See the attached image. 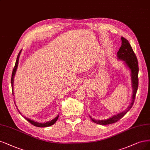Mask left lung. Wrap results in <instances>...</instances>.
I'll list each match as a JSON object with an SVG mask.
<instances>
[{"label": "left lung", "mask_w": 150, "mask_h": 150, "mask_svg": "<svg viewBox=\"0 0 150 150\" xmlns=\"http://www.w3.org/2000/svg\"><path fill=\"white\" fill-rule=\"evenodd\" d=\"M122 45L117 52V58L124 61V63L126 64L127 68L130 69L131 73V79H132V102L127 109L124 111L118 113L117 115H113V117L108 118L107 120H95L94 118H91V120L96 123L99 125H108L117 122L121 118L124 116L126 113L131 109L133 103L135 102L136 94L138 87V63L137 56L134 53L130 44L129 43L128 41L122 37Z\"/></svg>", "instance_id": "1"}]
</instances>
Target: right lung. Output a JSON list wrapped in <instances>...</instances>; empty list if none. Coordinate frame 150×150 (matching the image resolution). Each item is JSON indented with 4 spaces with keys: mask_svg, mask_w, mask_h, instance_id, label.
<instances>
[{
    "mask_svg": "<svg viewBox=\"0 0 150 150\" xmlns=\"http://www.w3.org/2000/svg\"><path fill=\"white\" fill-rule=\"evenodd\" d=\"M21 51H22V50H20V51L19 52L18 56H17V60H16V62H15V66L13 68V71H12V78H11V83H12V94H13V79H14V76H15V73H16V71L17 69V67H18V60H19V57H20V53H21ZM18 109V108H17ZM19 113L21 114V112H20L19 110H18ZM22 115V114H21ZM23 116V115H22ZM26 120H27L28 122H29L31 124H32L34 126H36V127H50L51 125H53V124H54V123H56V122L57 121L58 118V117L59 115H58L56 117H55L54 119L51 120V121H48L47 122H45V123H39V122H35L34 120H32L31 119H29V118L25 117L24 116H23Z\"/></svg>",
    "mask_w": 150,
    "mask_h": 150,
    "instance_id": "right-lung-1",
    "label": "right lung"
}]
</instances>
